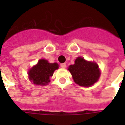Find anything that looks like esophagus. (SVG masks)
<instances>
[{"instance_id": "esophagus-1", "label": "esophagus", "mask_w": 125, "mask_h": 125, "mask_svg": "<svg viewBox=\"0 0 125 125\" xmlns=\"http://www.w3.org/2000/svg\"><path fill=\"white\" fill-rule=\"evenodd\" d=\"M60 66H61V68H66V63H62V64H60Z\"/></svg>"}]
</instances>
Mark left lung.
<instances>
[{"label":"left lung","mask_w":125,"mask_h":125,"mask_svg":"<svg viewBox=\"0 0 125 125\" xmlns=\"http://www.w3.org/2000/svg\"><path fill=\"white\" fill-rule=\"evenodd\" d=\"M69 71L76 84L81 86L89 87L98 81L100 75L96 63L86 62L84 58L78 57L73 65H70Z\"/></svg>","instance_id":"obj_1"}]
</instances>
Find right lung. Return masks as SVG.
I'll return each mask as SVG.
<instances>
[{
	"instance_id": "obj_1",
	"label": "right lung",
	"mask_w": 125,
	"mask_h": 125,
	"mask_svg": "<svg viewBox=\"0 0 125 125\" xmlns=\"http://www.w3.org/2000/svg\"><path fill=\"white\" fill-rule=\"evenodd\" d=\"M58 66L56 63H50L45 60H40L29 72V79L36 85H46L50 82L49 79Z\"/></svg>"
}]
</instances>
